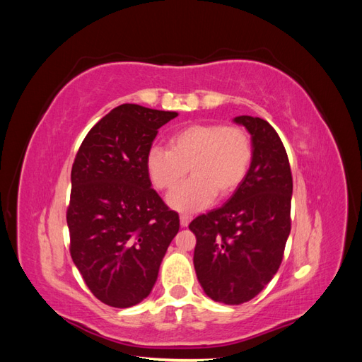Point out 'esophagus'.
Instances as JSON below:
<instances>
[{"mask_svg":"<svg viewBox=\"0 0 362 362\" xmlns=\"http://www.w3.org/2000/svg\"><path fill=\"white\" fill-rule=\"evenodd\" d=\"M192 221V216L187 214V213H182L180 214V222H181V226H187Z\"/></svg>","mask_w":362,"mask_h":362,"instance_id":"obj_1","label":"esophagus"}]
</instances>
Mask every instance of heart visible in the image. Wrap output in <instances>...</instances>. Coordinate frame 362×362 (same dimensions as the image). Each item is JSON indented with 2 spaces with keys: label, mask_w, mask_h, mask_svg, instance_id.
Masks as SVG:
<instances>
[{
  "label": "heart",
  "mask_w": 362,
  "mask_h": 362,
  "mask_svg": "<svg viewBox=\"0 0 362 362\" xmlns=\"http://www.w3.org/2000/svg\"><path fill=\"white\" fill-rule=\"evenodd\" d=\"M169 146H151L145 166L151 184L164 192L174 189L191 168L192 177L168 198L169 205L180 211L201 210L216 194L235 192L254 157L246 129L223 124L182 127L170 136Z\"/></svg>",
  "instance_id": "heart-1"
}]
</instances>
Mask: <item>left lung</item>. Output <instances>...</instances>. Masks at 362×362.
<instances>
[{
  "label": "left lung",
  "mask_w": 362,
  "mask_h": 362,
  "mask_svg": "<svg viewBox=\"0 0 362 362\" xmlns=\"http://www.w3.org/2000/svg\"><path fill=\"white\" fill-rule=\"evenodd\" d=\"M254 157L245 181L222 206L190 222L193 264L208 298L245 303L275 276L291 229L293 177L287 151L267 120L238 116Z\"/></svg>",
  "instance_id": "8db88e82"
}]
</instances>
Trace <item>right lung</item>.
<instances>
[{
  "instance_id": "obj_1",
  "label": "right lung",
  "mask_w": 362,
  "mask_h": 362,
  "mask_svg": "<svg viewBox=\"0 0 362 362\" xmlns=\"http://www.w3.org/2000/svg\"><path fill=\"white\" fill-rule=\"evenodd\" d=\"M175 112L122 104L87 133L71 172L69 252L96 299L115 308L144 300L157 281L180 216L151 189L145 160Z\"/></svg>"
}]
</instances>
